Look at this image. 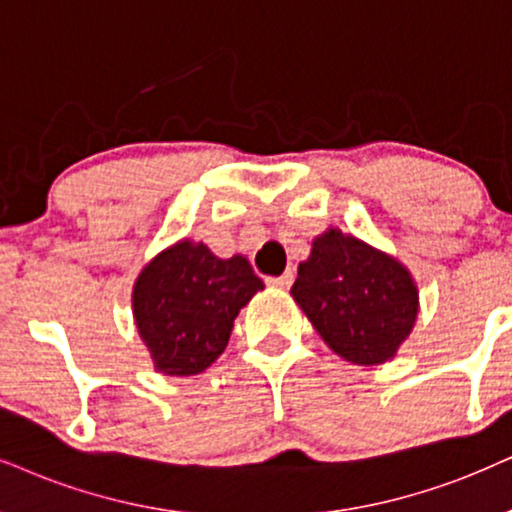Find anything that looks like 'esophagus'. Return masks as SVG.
<instances>
[{
  "instance_id": "1",
  "label": "esophagus",
  "mask_w": 512,
  "mask_h": 512,
  "mask_svg": "<svg viewBox=\"0 0 512 512\" xmlns=\"http://www.w3.org/2000/svg\"><path fill=\"white\" fill-rule=\"evenodd\" d=\"M267 283L271 288H278V290H288L293 286V271H286V274L281 276H274V278H267Z\"/></svg>"
}]
</instances>
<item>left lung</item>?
<instances>
[{
    "instance_id": "left-lung-1",
    "label": "left lung",
    "mask_w": 512,
    "mask_h": 512,
    "mask_svg": "<svg viewBox=\"0 0 512 512\" xmlns=\"http://www.w3.org/2000/svg\"><path fill=\"white\" fill-rule=\"evenodd\" d=\"M290 295L321 340L357 366L397 357L420 312L411 271L390 252L335 226L312 241Z\"/></svg>"
}]
</instances>
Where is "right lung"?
Listing matches in <instances>:
<instances>
[{
  "label": "right lung",
  "mask_w": 512,
  "mask_h": 512,
  "mask_svg": "<svg viewBox=\"0 0 512 512\" xmlns=\"http://www.w3.org/2000/svg\"><path fill=\"white\" fill-rule=\"evenodd\" d=\"M262 288L243 255L222 260L191 238L160 250L132 288L134 323L155 371L186 378L215 364L238 312Z\"/></svg>",
  "instance_id": "1"
}]
</instances>
